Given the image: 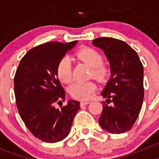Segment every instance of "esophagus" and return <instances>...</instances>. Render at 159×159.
Returning <instances> with one entry per match:
<instances>
[{
  "instance_id": "34e87169",
  "label": "esophagus",
  "mask_w": 159,
  "mask_h": 159,
  "mask_svg": "<svg viewBox=\"0 0 159 159\" xmlns=\"http://www.w3.org/2000/svg\"><path fill=\"white\" fill-rule=\"evenodd\" d=\"M89 102H90V101H81L80 106H85V105H88Z\"/></svg>"
}]
</instances>
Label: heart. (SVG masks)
<instances>
[{
    "instance_id": "heart-1",
    "label": "heart",
    "mask_w": 159,
    "mask_h": 159,
    "mask_svg": "<svg viewBox=\"0 0 159 159\" xmlns=\"http://www.w3.org/2000/svg\"><path fill=\"white\" fill-rule=\"evenodd\" d=\"M76 58L85 63L92 70L90 71V78H94L99 83H104L110 78L111 67L108 63L102 61V56L99 52L92 48H84L75 52ZM57 75L60 82L68 84L73 80L72 68L71 60L67 57H64L59 60L56 69ZM96 89V84L94 81L77 82L71 85L68 89L70 95L76 99H90Z\"/></svg>"
}]
</instances>
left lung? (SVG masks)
<instances>
[{
    "instance_id": "left-lung-1",
    "label": "left lung",
    "mask_w": 159,
    "mask_h": 159,
    "mask_svg": "<svg viewBox=\"0 0 159 159\" xmlns=\"http://www.w3.org/2000/svg\"><path fill=\"white\" fill-rule=\"evenodd\" d=\"M92 43L104 51L111 67V78L101 93L107 99L102 103L99 123L111 134H122L131 129L143 106V64L137 52L123 40L101 37Z\"/></svg>"
}]
</instances>
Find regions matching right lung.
<instances>
[{"instance_id":"add662e5","label":"right lung","mask_w":159,"mask_h":159,"mask_svg":"<svg viewBox=\"0 0 159 159\" xmlns=\"http://www.w3.org/2000/svg\"><path fill=\"white\" fill-rule=\"evenodd\" d=\"M76 42H48L30 49L15 74L14 92L20 118L29 131L45 143L65 139L80 108L75 100L62 106L65 92L56 72L59 60Z\"/></svg>"}]
</instances>
